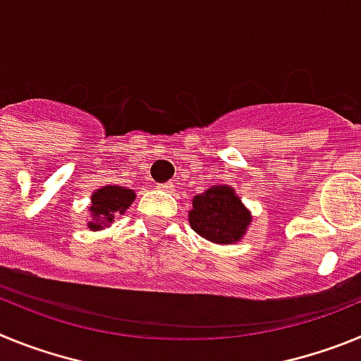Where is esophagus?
Masks as SVG:
<instances>
[{
	"label": "esophagus",
	"instance_id": "esophagus-1",
	"mask_svg": "<svg viewBox=\"0 0 361 361\" xmlns=\"http://www.w3.org/2000/svg\"><path fill=\"white\" fill-rule=\"evenodd\" d=\"M159 190H162V191H171V190H173V183L159 184Z\"/></svg>",
	"mask_w": 361,
	"mask_h": 361
}]
</instances>
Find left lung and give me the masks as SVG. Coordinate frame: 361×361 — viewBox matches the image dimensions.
<instances>
[{
  "mask_svg": "<svg viewBox=\"0 0 361 361\" xmlns=\"http://www.w3.org/2000/svg\"><path fill=\"white\" fill-rule=\"evenodd\" d=\"M190 226L206 240L235 244L251 224V213L229 186H212L193 197Z\"/></svg>",
  "mask_w": 361,
  "mask_h": 361,
  "instance_id": "1",
  "label": "left lung"
}]
</instances>
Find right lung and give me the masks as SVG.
Segmentation results:
<instances>
[{
  "instance_id": "1",
  "label": "right lung",
  "mask_w": 361,
  "mask_h": 361,
  "mask_svg": "<svg viewBox=\"0 0 361 361\" xmlns=\"http://www.w3.org/2000/svg\"><path fill=\"white\" fill-rule=\"evenodd\" d=\"M135 200V191L126 190L124 186H108L99 188L92 193V206L90 220H88V229L97 231V229L106 228L114 222V216L119 213L123 215L126 209L132 206Z\"/></svg>"
}]
</instances>
